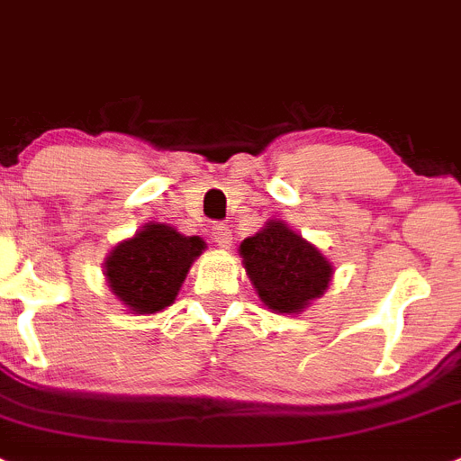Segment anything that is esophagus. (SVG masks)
<instances>
[{
	"mask_svg": "<svg viewBox=\"0 0 461 461\" xmlns=\"http://www.w3.org/2000/svg\"><path fill=\"white\" fill-rule=\"evenodd\" d=\"M211 239H213L215 246L230 248L231 246V230L227 225H215L211 230Z\"/></svg>",
	"mask_w": 461,
	"mask_h": 461,
	"instance_id": "1",
	"label": "esophagus"
}]
</instances>
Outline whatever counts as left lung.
Masks as SVG:
<instances>
[{"mask_svg": "<svg viewBox=\"0 0 461 461\" xmlns=\"http://www.w3.org/2000/svg\"><path fill=\"white\" fill-rule=\"evenodd\" d=\"M239 255L259 302L274 313L299 315L327 292L334 264L283 220H267L243 239Z\"/></svg>", "mask_w": 461, "mask_h": 461, "instance_id": "8db88e82", "label": "left lung"}]
</instances>
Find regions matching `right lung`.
<instances>
[{
  "label": "right lung",
  "instance_id": "right-lung-1",
  "mask_svg": "<svg viewBox=\"0 0 461 461\" xmlns=\"http://www.w3.org/2000/svg\"><path fill=\"white\" fill-rule=\"evenodd\" d=\"M206 250L202 236H185L164 222H146L111 248L104 276L111 292L134 315H155L176 302L192 262Z\"/></svg>",
  "mask_w": 461,
  "mask_h": 461
}]
</instances>
